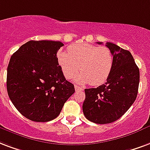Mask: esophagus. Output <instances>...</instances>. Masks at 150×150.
I'll list each match as a JSON object with an SVG mask.
<instances>
[{
	"mask_svg": "<svg viewBox=\"0 0 150 150\" xmlns=\"http://www.w3.org/2000/svg\"><path fill=\"white\" fill-rule=\"evenodd\" d=\"M75 90L77 91H83V88L79 86H77V85H75Z\"/></svg>",
	"mask_w": 150,
	"mask_h": 150,
	"instance_id": "obj_1",
	"label": "esophagus"
}]
</instances>
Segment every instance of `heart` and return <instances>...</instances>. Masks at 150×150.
I'll list each match as a JSON object with an SVG mask.
<instances>
[{
  "label": "heart",
  "instance_id": "b5f03b06",
  "mask_svg": "<svg viewBox=\"0 0 150 150\" xmlns=\"http://www.w3.org/2000/svg\"><path fill=\"white\" fill-rule=\"evenodd\" d=\"M59 65L66 79L76 76L79 83H90L93 86L104 83L113 69L114 58L111 51L106 47L80 43L71 45L68 52L59 51L56 55Z\"/></svg>",
  "mask_w": 150,
  "mask_h": 150
}]
</instances>
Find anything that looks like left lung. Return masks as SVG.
<instances>
[{
    "label": "left lung",
    "mask_w": 150,
    "mask_h": 150,
    "mask_svg": "<svg viewBox=\"0 0 150 150\" xmlns=\"http://www.w3.org/2000/svg\"><path fill=\"white\" fill-rule=\"evenodd\" d=\"M106 46L114 58L112 71L104 84L85 89L83 104L85 117L97 124L114 122L128 110L137 98L140 80L139 68L131 53L110 42Z\"/></svg>",
    "instance_id": "8db88e82"
}]
</instances>
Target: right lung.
I'll use <instances>...</instances> for the list:
<instances>
[{
    "label": "right lung",
    "instance_id": "add662e5",
    "mask_svg": "<svg viewBox=\"0 0 150 150\" xmlns=\"http://www.w3.org/2000/svg\"><path fill=\"white\" fill-rule=\"evenodd\" d=\"M59 41L30 40L11 56L7 68V91L23 116L34 122H49L60 114L75 92L66 80L56 54Z\"/></svg>",
    "mask_w": 150,
    "mask_h": 150
}]
</instances>
